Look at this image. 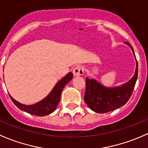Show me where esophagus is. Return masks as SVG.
I'll use <instances>...</instances> for the list:
<instances>
[{
    "mask_svg": "<svg viewBox=\"0 0 148 148\" xmlns=\"http://www.w3.org/2000/svg\"><path fill=\"white\" fill-rule=\"evenodd\" d=\"M73 73L74 76L82 75L84 73V69H83V67L77 66L74 68Z\"/></svg>",
    "mask_w": 148,
    "mask_h": 148,
    "instance_id": "esophagus-1",
    "label": "esophagus"
}]
</instances>
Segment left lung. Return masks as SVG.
<instances>
[{"instance_id":"1","label":"left lung","mask_w":148,"mask_h":148,"mask_svg":"<svg viewBox=\"0 0 148 148\" xmlns=\"http://www.w3.org/2000/svg\"><path fill=\"white\" fill-rule=\"evenodd\" d=\"M130 47L134 56L133 48L128 42H125ZM136 60V58H135ZM138 61L133 77L127 83L112 88L105 87L93 78L86 77V88L84 100L88 106L97 113H106L115 110L124 106L130 99L138 79Z\"/></svg>"}]
</instances>
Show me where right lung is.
Instances as JSON below:
<instances>
[{
  "label": "right lung",
  "mask_w": 148,
  "mask_h": 148,
  "mask_svg": "<svg viewBox=\"0 0 148 148\" xmlns=\"http://www.w3.org/2000/svg\"><path fill=\"white\" fill-rule=\"evenodd\" d=\"M73 76V75L72 73L67 74L65 77H63L61 80H59L56 83L51 92L45 98L33 105L28 106V105L22 104L13 98L11 95H9L13 103L21 110L25 111L31 115H37V116H45L56 110L60 100V95H61L62 90L67 83L72 80Z\"/></svg>",
  "instance_id": "obj_1"
}]
</instances>
